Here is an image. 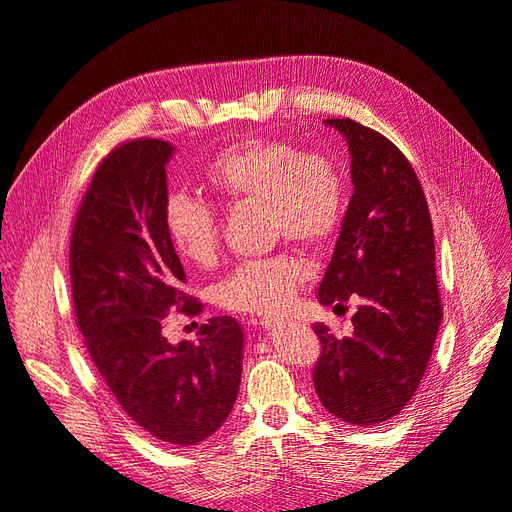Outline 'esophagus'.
Here are the masks:
<instances>
[{
	"mask_svg": "<svg viewBox=\"0 0 512 512\" xmlns=\"http://www.w3.org/2000/svg\"><path fill=\"white\" fill-rule=\"evenodd\" d=\"M277 320H280V318H275V316H262V318H258V322L262 324V329H273L275 324H277Z\"/></svg>",
	"mask_w": 512,
	"mask_h": 512,
	"instance_id": "1",
	"label": "esophagus"
}]
</instances>
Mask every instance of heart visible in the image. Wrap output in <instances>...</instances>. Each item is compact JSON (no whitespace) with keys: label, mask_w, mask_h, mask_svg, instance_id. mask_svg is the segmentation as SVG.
Segmentation results:
<instances>
[{"label":"heart","mask_w":512,"mask_h":512,"mask_svg":"<svg viewBox=\"0 0 512 512\" xmlns=\"http://www.w3.org/2000/svg\"><path fill=\"white\" fill-rule=\"evenodd\" d=\"M211 194L228 207L260 205L267 237L324 247L344 218L346 188L335 162L288 141L245 138L226 147L205 168ZM164 226L183 260L198 269L218 262L222 228L203 200L173 194ZM307 267L290 252L247 260L215 286V303L235 314L271 316L286 309L307 280Z\"/></svg>","instance_id":"1"}]
</instances>
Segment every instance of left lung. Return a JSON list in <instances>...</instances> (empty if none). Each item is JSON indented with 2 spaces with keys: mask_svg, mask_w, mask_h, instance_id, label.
<instances>
[{
  "mask_svg": "<svg viewBox=\"0 0 512 512\" xmlns=\"http://www.w3.org/2000/svg\"><path fill=\"white\" fill-rule=\"evenodd\" d=\"M324 123L348 141L354 194L318 299L361 305L350 337L314 324V386L331 414L374 427L408 406L436 344L442 299L433 226L421 181L389 138L348 117Z\"/></svg>",
  "mask_w": 512,
  "mask_h": 512,
  "instance_id": "8db88e82",
  "label": "left lung"
}]
</instances>
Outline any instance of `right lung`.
Returning <instances> with one entry per match:
<instances>
[{
  "instance_id": "add662e5",
  "label": "right lung",
  "mask_w": 512,
  "mask_h": 512,
  "mask_svg": "<svg viewBox=\"0 0 512 512\" xmlns=\"http://www.w3.org/2000/svg\"><path fill=\"white\" fill-rule=\"evenodd\" d=\"M173 145L136 138L96 168L70 237L76 327L108 391L132 421L170 446L207 440L228 418L241 382V324H200L198 342L162 335L170 312L198 316L164 226Z\"/></svg>"
}]
</instances>
